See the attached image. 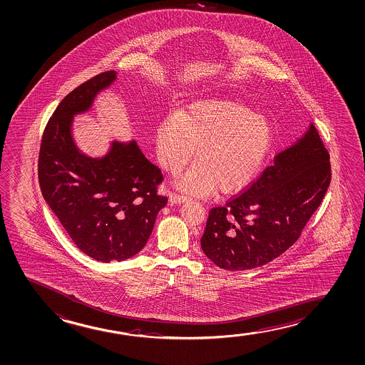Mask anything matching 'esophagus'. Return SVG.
<instances>
[{
    "label": "esophagus",
    "instance_id": "1",
    "mask_svg": "<svg viewBox=\"0 0 365 365\" xmlns=\"http://www.w3.org/2000/svg\"><path fill=\"white\" fill-rule=\"evenodd\" d=\"M189 199L186 196L178 195V194H170V202L171 204H184Z\"/></svg>",
    "mask_w": 365,
    "mask_h": 365
}]
</instances>
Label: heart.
I'll list each match as a JSON object with an SVG mask.
<instances>
[{"mask_svg": "<svg viewBox=\"0 0 365 365\" xmlns=\"http://www.w3.org/2000/svg\"><path fill=\"white\" fill-rule=\"evenodd\" d=\"M158 163L179 174L196 151V163L176 181L190 195L218 189L233 194L250 185L272 147V125L266 117L235 101H202L158 123Z\"/></svg>", "mask_w": 365, "mask_h": 365, "instance_id": "1", "label": "heart"}]
</instances>
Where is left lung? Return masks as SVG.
Returning a JSON list of instances; mask_svg holds the SVG:
<instances>
[{
    "label": "left lung",
    "mask_w": 365,
    "mask_h": 365,
    "mask_svg": "<svg viewBox=\"0 0 365 365\" xmlns=\"http://www.w3.org/2000/svg\"><path fill=\"white\" fill-rule=\"evenodd\" d=\"M258 179L209 212L204 255L227 271L263 266L289 250L330 185V156L315 125L277 153Z\"/></svg>",
    "instance_id": "left-lung-1"
}]
</instances>
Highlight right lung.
<instances>
[{"label": "right lung", "instance_id": "right-lung-1", "mask_svg": "<svg viewBox=\"0 0 365 365\" xmlns=\"http://www.w3.org/2000/svg\"><path fill=\"white\" fill-rule=\"evenodd\" d=\"M115 81V71H106L69 93L45 128L38 155L45 202L76 247L104 263L141 252L168 202L156 192L161 171L135 140H112L99 158L76 145L74 117L88 113L99 93Z\"/></svg>", "mask_w": 365, "mask_h": 365}]
</instances>
